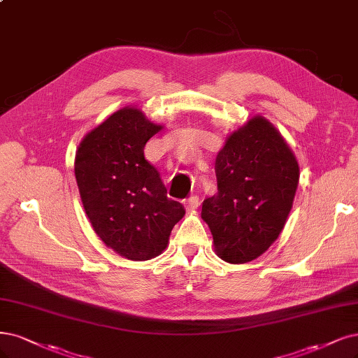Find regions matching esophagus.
<instances>
[{"mask_svg":"<svg viewBox=\"0 0 358 358\" xmlns=\"http://www.w3.org/2000/svg\"><path fill=\"white\" fill-rule=\"evenodd\" d=\"M183 206H185V208H187L188 212H191V210H195V208L200 206V200H199V196H196V195H191L189 199H187V200L183 201Z\"/></svg>","mask_w":358,"mask_h":358,"instance_id":"obj_1","label":"esophagus"}]
</instances>
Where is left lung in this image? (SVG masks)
<instances>
[{
	"mask_svg": "<svg viewBox=\"0 0 358 358\" xmlns=\"http://www.w3.org/2000/svg\"><path fill=\"white\" fill-rule=\"evenodd\" d=\"M215 171L217 192L201 208L215 250L229 264L253 261L285 228L299 182L296 157L280 131L256 115L229 134Z\"/></svg>",
	"mask_w": 358,
	"mask_h": 358,
	"instance_id": "obj_1",
	"label": "left lung"
}]
</instances>
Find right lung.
<instances>
[{
	"label": "right lung",
	"mask_w": 358,
	"mask_h": 358,
	"mask_svg": "<svg viewBox=\"0 0 358 358\" xmlns=\"http://www.w3.org/2000/svg\"><path fill=\"white\" fill-rule=\"evenodd\" d=\"M163 126L126 106L85 134L76 154L80 196L94 232L130 261H150L167 248L185 208L170 200L143 148Z\"/></svg>",
	"instance_id": "right-lung-1"
}]
</instances>
